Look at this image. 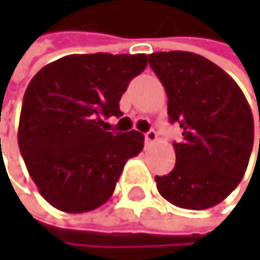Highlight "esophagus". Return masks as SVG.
<instances>
[{
  "label": "esophagus",
  "mask_w": 260,
  "mask_h": 260,
  "mask_svg": "<svg viewBox=\"0 0 260 260\" xmlns=\"http://www.w3.org/2000/svg\"><path fill=\"white\" fill-rule=\"evenodd\" d=\"M156 140H157L156 131H153V129H149V131L145 134V142H146V143H154Z\"/></svg>",
  "instance_id": "34e87169"
}]
</instances>
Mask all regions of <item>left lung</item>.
<instances>
[{"label": "left lung", "instance_id": "obj_1", "mask_svg": "<svg viewBox=\"0 0 260 260\" xmlns=\"http://www.w3.org/2000/svg\"><path fill=\"white\" fill-rule=\"evenodd\" d=\"M148 62L167 92L170 121H178L184 136L173 143L175 168L156 176L157 190L182 209L214 207L246 172L254 142L251 107L237 82L200 54L153 53Z\"/></svg>", "mask_w": 260, "mask_h": 260}]
</instances>
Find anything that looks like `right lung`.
<instances>
[{
    "label": "right lung",
    "mask_w": 260,
    "mask_h": 260,
    "mask_svg": "<svg viewBox=\"0 0 260 260\" xmlns=\"http://www.w3.org/2000/svg\"><path fill=\"white\" fill-rule=\"evenodd\" d=\"M146 54H70L29 82L18 146L40 195L59 211L82 214L112 197L127 159L143 149L139 131L107 133L103 118L121 117L127 84Z\"/></svg>",
    "instance_id": "add662e5"
}]
</instances>
